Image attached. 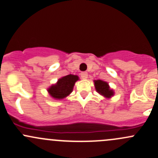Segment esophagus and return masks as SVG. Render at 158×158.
<instances>
[{"mask_svg":"<svg viewBox=\"0 0 158 158\" xmlns=\"http://www.w3.org/2000/svg\"><path fill=\"white\" fill-rule=\"evenodd\" d=\"M81 77H82V79H86L88 78V73L86 72L81 73Z\"/></svg>","mask_w":158,"mask_h":158,"instance_id":"1","label":"esophagus"}]
</instances>
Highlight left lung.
<instances>
[{
  "label": "left lung",
  "instance_id": "8db88e82",
  "mask_svg": "<svg viewBox=\"0 0 158 158\" xmlns=\"http://www.w3.org/2000/svg\"><path fill=\"white\" fill-rule=\"evenodd\" d=\"M94 83L96 92L100 94L101 95L104 96L106 98H111L115 94L114 91L110 89L107 82L98 79V80H94Z\"/></svg>",
  "mask_w": 158,
  "mask_h": 158
}]
</instances>
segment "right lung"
I'll use <instances>...</instances> for the list:
<instances>
[{
    "instance_id": "obj_1",
    "label": "right lung",
    "mask_w": 158,
    "mask_h": 158,
    "mask_svg": "<svg viewBox=\"0 0 158 158\" xmlns=\"http://www.w3.org/2000/svg\"><path fill=\"white\" fill-rule=\"evenodd\" d=\"M79 79V76L76 75L69 74L63 76L58 79L55 84L51 85L47 91L52 98L62 100L72 93L75 83Z\"/></svg>"
}]
</instances>
